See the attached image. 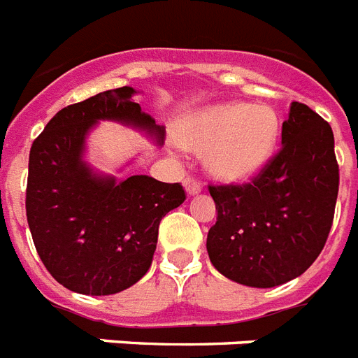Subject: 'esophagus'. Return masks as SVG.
<instances>
[{
  "mask_svg": "<svg viewBox=\"0 0 358 358\" xmlns=\"http://www.w3.org/2000/svg\"><path fill=\"white\" fill-rule=\"evenodd\" d=\"M184 189H185V193H187L189 196H194V194H199L200 191H202V185H200V182H196L194 178H185L184 180Z\"/></svg>",
  "mask_w": 358,
  "mask_h": 358,
  "instance_id": "34e87169",
  "label": "esophagus"
}]
</instances>
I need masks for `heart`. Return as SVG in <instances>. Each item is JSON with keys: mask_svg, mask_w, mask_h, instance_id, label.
<instances>
[{"mask_svg": "<svg viewBox=\"0 0 358 358\" xmlns=\"http://www.w3.org/2000/svg\"><path fill=\"white\" fill-rule=\"evenodd\" d=\"M176 143L202 152L204 169L224 184L254 178L268 165L280 139V117L268 104H209L180 119Z\"/></svg>", "mask_w": 358, "mask_h": 358, "instance_id": "obj_1", "label": "heart"}]
</instances>
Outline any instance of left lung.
I'll return each mask as SVG.
<instances>
[{
	"label": "left lung",
	"instance_id": "left-lung-1",
	"mask_svg": "<svg viewBox=\"0 0 358 358\" xmlns=\"http://www.w3.org/2000/svg\"><path fill=\"white\" fill-rule=\"evenodd\" d=\"M217 222L208 255L235 283L272 289L294 280L320 255L338 194V165L329 123L290 103L281 150L248 185L209 187Z\"/></svg>",
	"mask_w": 358,
	"mask_h": 358
}]
</instances>
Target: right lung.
I'll list each match as a JSON object with an SVG mask.
<instances>
[{"mask_svg": "<svg viewBox=\"0 0 358 358\" xmlns=\"http://www.w3.org/2000/svg\"><path fill=\"white\" fill-rule=\"evenodd\" d=\"M138 94L123 86L66 106L29 154L25 209L34 246L49 274L78 294H117L138 283L152 263L159 220L185 200L180 184L147 174L119 178L86 158L90 134L101 121L164 143V127L134 103Z\"/></svg>", "mask_w": 358, "mask_h": 358, "instance_id": "obj_1", "label": "right lung"}]
</instances>
